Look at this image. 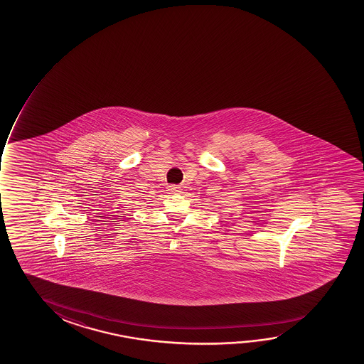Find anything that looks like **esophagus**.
I'll return each instance as SVG.
<instances>
[{
    "label": "esophagus",
    "mask_w": 364,
    "mask_h": 364,
    "mask_svg": "<svg viewBox=\"0 0 364 364\" xmlns=\"http://www.w3.org/2000/svg\"><path fill=\"white\" fill-rule=\"evenodd\" d=\"M180 190H181V188H180L179 185H170L169 186V191H171L173 194L180 193Z\"/></svg>",
    "instance_id": "34e87169"
}]
</instances>
